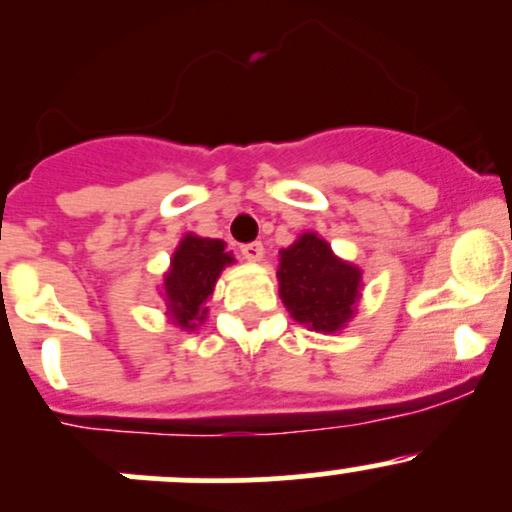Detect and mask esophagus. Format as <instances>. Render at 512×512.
Returning <instances> with one entry per match:
<instances>
[{"label":"esophagus","instance_id":"34e87169","mask_svg":"<svg viewBox=\"0 0 512 512\" xmlns=\"http://www.w3.org/2000/svg\"><path fill=\"white\" fill-rule=\"evenodd\" d=\"M242 257L250 262H260L262 255H265V247H262V242H247V245L240 247Z\"/></svg>","mask_w":512,"mask_h":512}]
</instances>
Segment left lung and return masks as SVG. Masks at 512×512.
Here are the masks:
<instances>
[{
    "mask_svg": "<svg viewBox=\"0 0 512 512\" xmlns=\"http://www.w3.org/2000/svg\"><path fill=\"white\" fill-rule=\"evenodd\" d=\"M280 297L299 324L314 332H339L354 317L361 270L339 260L317 232H304L280 250Z\"/></svg>",
    "mask_w": 512,
    "mask_h": 512,
    "instance_id": "left-lung-1",
    "label": "left lung"
}]
</instances>
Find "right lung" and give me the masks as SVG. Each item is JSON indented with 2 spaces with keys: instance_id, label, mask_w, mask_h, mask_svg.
<instances>
[{
  "instance_id": "obj_1",
  "label": "right lung",
  "mask_w": 512,
  "mask_h": 512,
  "mask_svg": "<svg viewBox=\"0 0 512 512\" xmlns=\"http://www.w3.org/2000/svg\"><path fill=\"white\" fill-rule=\"evenodd\" d=\"M235 257L225 252L223 240L198 237L193 232L180 240L170 257V270L163 275V299L168 317L175 327L193 332L208 317V299L215 282Z\"/></svg>"
}]
</instances>
